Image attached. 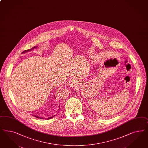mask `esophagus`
<instances>
[{
  "label": "esophagus",
  "mask_w": 148,
  "mask_h": 148,
  "mask_svg": "<svg viewBox=\"0 0 148 148\" xmlns=\"http://www.w3.org/2000/svg\"><path fill=\"white\" fill-rule=\"evenodd\" d=\"M76 82L75 80L73 79H70L68 82V85L71 87H73L75 86V85H76Z\"/></svg>",
  "instance_id": "esophagus-1"
}]
</instances>
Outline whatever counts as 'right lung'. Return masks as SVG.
Returning <instances> with one entry per match:
<instances>
[{
    "mask_svg": "<svg viewBox=\"0 0 148 148\" xmlns=\"http://www.w3.org/2000/svg\"><path fill=\"white\" fill-rule=\"evenodd\" d=\"M37 47H32V48H31V49H29V50H25V51H23V52H21V54L22 53H26V52H29V51H32L33 49H36ZM60 107V106H59ZM34 117H36V118H40V119H44V118H43V117H38V116H34ZM54 117V116H52V117H49V118H47V119H51V118H52V117Z\"/></svg>",
    "mask_w": 148,
    "mask_h": 148,
    "instance_id": "add662e5",
    "label": "right lung"
}]
</instances>
